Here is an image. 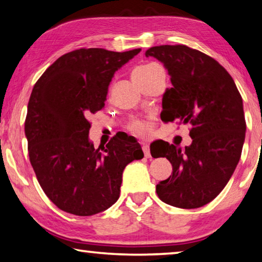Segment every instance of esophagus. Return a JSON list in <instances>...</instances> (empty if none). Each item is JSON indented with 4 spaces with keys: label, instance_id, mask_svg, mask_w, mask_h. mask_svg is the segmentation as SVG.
<instances>
[{
    "label": "esophagus",
    "instance_id": "34e87169",
    "mask_svg": "<svg viewBox=\"0 0 262 262\" xmlns=\"http://www.w3.org/2000/svg\"><path fill=\"white\" fill-rule=\"evenodd\" d=\"M142 150H143V152H144V156L147 157V158H149V157H150V149H149L148 145L143 143V145H142Z\"/></svg>",
    "mask_w": 262,
    "mask_h": 262
}]
</instances>
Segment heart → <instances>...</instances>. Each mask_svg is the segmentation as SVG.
Segmentation results:
<instances>
[{
  "instance_id": "1",
  "label": "heart",
  "mask_w": 262,
  "mask_h": 262,
  "mask_svg": "<svg viewBox=\"0 0 262 262\" xmlns=\"http://www.w3.org/2000/svg\"><path fill=\"white\" fill-rule=\"evenodd\" d=\"M157 69H162V67L157 63H145L136 67L132 73V77L134 82H137L139 79L148 76L149 74ZM128 129L130 130L134 135L140 137H148L152 132V123L147 120H133L129 125H128Z\"/></svg>"
}]
</instances>
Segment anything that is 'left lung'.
<instances>
[{
	"instance_id": "1",
	"label": "left lung",
	"mask_w": 262,
	"mask_h": 262,
	"mask_svg": "<svg viewBox=\"0 0 262 262\" xmlns=\"http://www.w3.org/2000/svg\"><path fill=\"white\" fill-rule=\"evenodd\" d=\"M161 61L172 88L163 96L164 122L189 123L192 143L181 149L162 141L152 157H166L172 174L156 186L167 205L193 209L219 195L233 174L245 141L243 99L232 77L216 60L185 45L149 48Z\"/></svg>"
}]
</instances>
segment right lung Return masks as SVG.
<instances>
[{
  "label": "right lung",
  "instance_id": "add662e5",
  "mask_svg": "<svg viewBox=\"0 0 262 262\" xmlns=\"http://www.w3.org/2000/svg\"><path fill=\"white\" fill-rule=\"evenodd\" d=\"M141 52L81 48L59 57L34 84L25 119L31 165L48 199L69 214L91 216L118 201L122 172L143 158L133 136L96 149L91 114L105 106L114 73Z\"/></svg>",
  "mask_w": 262,
  "mask_h": 262
}]
</instances>
